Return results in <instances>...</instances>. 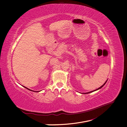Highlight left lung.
Wrapping results in <instances>:
<instances>
[{
	"instance_id": "obj_1",
	"label": "left lung",
	"mask_w": 127,
	"mask_h": 127,
	"mask_svg": "<svg viewBox=\"0 0 127 127\" xmlns=\"http://www.w3.org/2000/svg\"><path fill=\"white\" fill-rule=\"evenodd\" d=\"M106 82H107V80H106V81L105 82V83L104 84H103V85L102 86H101L100 87H99L98 88H97V89H96V90H94V91H91V92H88V93H84V94H88V93H91V92H94V91H96V90H99V89H100V88H102V87H103V86L104 85H105V83H106Z\"/></svg>"
}]
</instances>
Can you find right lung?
Returning a JSON list of instances; mask_svg holds the SVG:
<instances>
[{"instance_id":"1","label":"right lung","mask_w":127,"mask_h":127,"mask_svg":"<svg viewBox=\"0 0 127 127\" xmlns=\"http://www.w3.org/2000/svg\"><path fill=\"white\" fill-rule=\"evenodd\" d=\"M25 88H26V89H28V90H30V91H32V90H30V89H29V88H27V87H25V86H24Z\"/></svg>"}]
</instances>
